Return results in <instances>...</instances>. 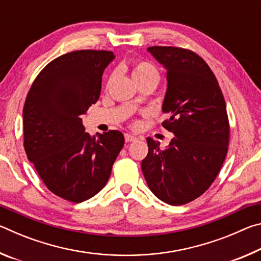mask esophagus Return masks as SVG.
<instances>
[{"label":"esophagus","instance_id":"1","mask_svg":"<svg viewBox=\"0 0 261 261\" xmlns=\"http://www.w3.org/2000/svg\"><path fill=\"white\" fill-rule=\"evenodd\" d=\"M124 139H125L126 143H131V141L137 140V137L132 136V135H130V134H125V135H124Z\"/></svg>","mask_w":261,"mask_h":261}]
</instances>
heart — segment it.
<instances>
[{"label": "heart", "mask_w": 261, "mask_h": 261, "mask_svg": "<svg viewBox=\"0 0 261 261\" xmlns=\"http://www.w3.org/2000/svg\"><path fill=\"white\" fill-rule=\"evenodd\" d=\"M131 77L136 83L139 81H143V79H147V78L159 79V72L154 65L148 63V62L141 61V62H137V63L132 65ZM113 78H114V76H110L109 83L113 81Z\"/></svg>", "instance_id": "obj_1"}]
</instances>
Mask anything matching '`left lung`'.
<instances>
[{"label":"left lung","mask_w":261,"mask_h":261,"mask_svg":"<svg viewBox=\"0 0 261 261\" xmlns=\"http://www.w3.org/2000/svg\"><path fill=\"white\" fill-rule=\"evenodd\" d=\"M167 70L162 123L174 138L162 149L147 138L148 154L141 161L151 191L169 205L200 197L218 176L229 145L226 101L211 68L199 55L177 47H148Z\"/></svg>","instance_id":"left-lung-1"}]
</instances>
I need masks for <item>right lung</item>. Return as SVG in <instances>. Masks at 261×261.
Segmentation results:
<instances>
[{
  "instance_id": "add662e5",
  "label": "right lung",
  "mask_w": 261,
  "mask_h": 261,
  "mask_svg": "<svg viewBox=\"0 0 261 261\" xmlns=\"http://www.w3.org/2000/svg\"><path fill=\"white\" fill-rule=\"evenodd\" d=\"M113 51L76 50L48 63L35 78L23 109L24 148L49 191L82 202L108 182L124 145L117 130L85 132L82 115L99 100Z\"/></svg>"
}]
</instances>
